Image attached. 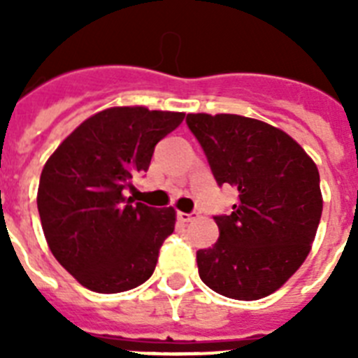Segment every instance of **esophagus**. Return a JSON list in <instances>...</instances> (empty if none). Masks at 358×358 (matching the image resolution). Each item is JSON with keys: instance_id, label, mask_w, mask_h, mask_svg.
I'll return each mask as SVG.
<instances>
[{"instance_id": "esophagus-1", "label": "esophagus", "mask_w": 358, "mask_h": 358, "mask_svg": "<svg viewBox=\"0 0 358 358\" xmlns=\"http://www.w3.org/2000/svg\"><path fill=\"white\" fill-rule=\"evenodd\" d=\"M195 213H185V211H177V220L179 222H192V220H195Z\"/></svg>"}]
</instances>
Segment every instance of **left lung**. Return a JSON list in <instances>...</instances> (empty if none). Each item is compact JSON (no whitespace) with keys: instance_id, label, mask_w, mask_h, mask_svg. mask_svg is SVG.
Segmentation results:
<instances>
[{"instance_id":"8db88e82","label":"left lung","mask_w":358,"mask_h":358,"mask_svg":"<svg viewBox=\"0 0 358 358\" xmlns=\"http://www.w3.org/2000/svg\"><path fill=\"white\" fill-rule=\"evenodd\" d=\"M218 186L238 189L227 215H215L218 240L199 249L201 280L233 299L280 289L301 267L322 213L317 166L280 129L238 115H188Z\"/></svg>"}]
</instances>
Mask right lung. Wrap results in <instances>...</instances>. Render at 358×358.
I'll use <instances>...</instances> for the list:
<instances>
[{"label":"right lung","instance_id":"add662e5","mask_svg":"<svg viewBox=\"0 0 358 358\" xmlns=\"http://www.w3.org/2000/svg\"><path fill=\"white\" fill-rule=\"evenodd\" d=\"M185 113L113 107L80 123L52 154L37 192L44 236L59 264L100 294L125 292L152 276L173 233V208L129 197L156 145Z\"/></svg>","mask_w":358,"mask_h":358}]
</instances>
